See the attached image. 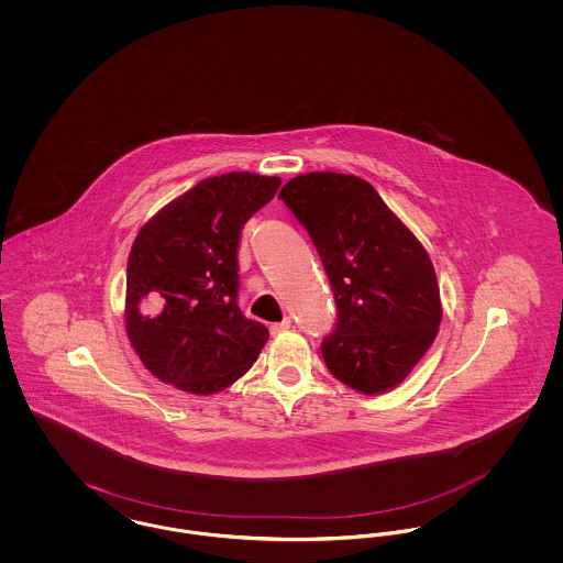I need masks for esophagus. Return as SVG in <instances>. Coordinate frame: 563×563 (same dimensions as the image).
Wrapping results in <instances>:
<instances>
[{
    "mask_svg": "<svg viewBox=\"0 0 563 563\" xmlns=\"http://www.w3.org/2000/svg\"><path fill=\"white\" fill-rule=\"evenodd\" d=\"M287 329H291V319H283L280 322H272V324H269V333H272V335H280V333H285Z\"/></svg>",
    "mask_w": 563,
    "mask_h": 563,
    "instance_id": "1",
    "label": "esophagus"
}]
</instances>
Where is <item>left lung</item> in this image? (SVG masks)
<instances>
[{
	"instance_id": "1",
	"label": "left lung",
	"mask_w": 563,
	"mask_h": 563,
	"mask_svg": "<svg viewBox=\"0 0 563 563\" xmlns=\"http://www.w3.org/2000/svg\"><path fill=\"white\" fill-rule=\"evenodd\" d=\"M278 198L308 230L335 297L338 322L321 346L327 369L363 395L399 386L443 317L427 249L356 175L306 173Z\"/></svg>"
}]
</instances>
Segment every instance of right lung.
<instances>
[{"label": "right lung", "instance_id": "add662e5", "mask_svg": "<svg viewBox=\"0 0 563 563\" xmlns=\"http://www.w3.org/2000/svg\"><path fill=\"white\" fill-rule=\"evenodd\" d=\"M278 177L225 173L168 202L136 234L124 322L141 363L189 395H213L251 369L268 329L239 308L242 225Z\"/></svg>", "mask_w": 563, "mask_h": 563}]
</instances>
